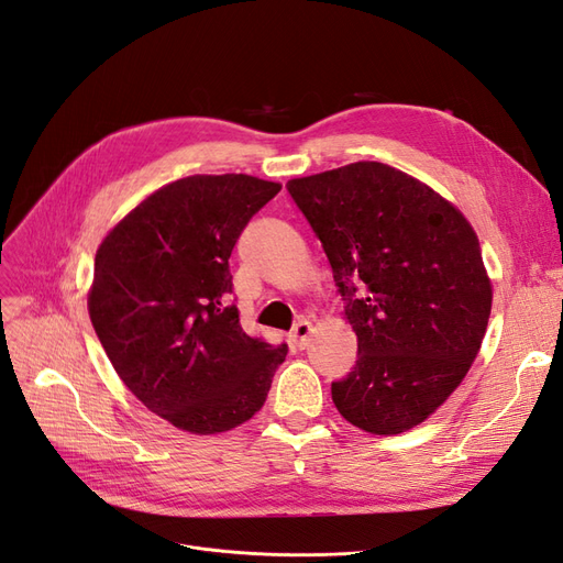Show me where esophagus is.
I'll use <instances>...</instances> for the list:
<instances>
[{
    "instance_id": "1",
    "label": "esophagus",
    "mask_w": 563,
    "mask_h": 563,
    "mask_svg": "<svg viewBox=\"0 0 563 563\" xmlns=\"http://www.w3.org/2000/svg\"><path fill=\"white\" fill-rule=\"evenodd\" d=\"M311 332H313V324L301 318L292 328V332H289V341H292L299 351H303L308 346V336H311Z\"/></svg>"
}]
</instances>
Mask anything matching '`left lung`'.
<instances>
[{"label":"left lung","instance_id":"obj_1","mask_svg":"<svg viewBox=\"0 0 563 563\" xmlns=\"http://www.w3.org/2000/svg\"><path fill=\"white\" fill-rule=\"evenodd\" d=\"M353 332L357 360L332 380L343 419L374 434L426 421L473 365L492 283L473 227L440 194L386 163L289 179Z\"/></svg>","mask_w":563,"mask_h":563}]
</instances>
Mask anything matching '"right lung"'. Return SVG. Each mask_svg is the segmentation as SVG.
<instances>
[{"instance_id": "1", "label": "right lung", "mask_w": 563, "mask_h": 563, "mask_svg": "<svg viewBox=\"0 0 563 563\" xmlns=\"http://www.w3.org/2000/svg\"><path fill=\"white\" fill-rule=\"evenodd\" d=\"M280 185L191 175L154 191L96 255L88 313L117 374L175 428L214 434L266 402L287 343L250 336L231 303L229 257Z\"/></svg>"}]
</instances>
